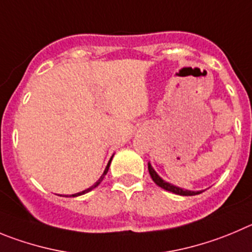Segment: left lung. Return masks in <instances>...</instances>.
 Wrapping results in <instances>:
<instances>
[{"label":"left lung","mask_w":252,"mask_h":252,"mask_svg":"<svg viewBox=\"0 0 252 252\" xmlns=\"http://www.w3.org/2000/svg\"><path fill=\"white\" fill-rule=\"evenodd\" d=\"M148 170H149V174L150 176H152L153 182L155 183V184L158 185V187L163 188V189L168 190V191H171L174 192V194H178V195H184V196H191V195H197L200 194V192L203 191H190V190H184V189H180V188L178 187H174V185L169 184V183L164 182L163 179H161L160 176L158 175V174L155 173L154 169L152 168V165H150L149 163H148Z\"/></svg>","instance_id":"left-lung-1"}]
</instances>
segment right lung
Listing matches in <instances>:
<instances>
[{
  "label": "right lung",
  "mask_w": 252,
  "mask_h": 252,
  "mask_svg": "<svg viewBox=\"0 0 252 252\" xmlns=\"http://www.w3.org/2000/svg\"><path fill=\"white\" fill-rule=\"evenodd\" d=\"M110 161H112V158H110V160H109V163H108V165H107V168H105V170H104V173H103V175L100 176L99 178V180H98L97 183H95V184L94 185H92L91 188H88V189H86V190H83V191H81V192H77V194H73V195H69V196H79V195H83V194H86V192H88V191H91L92 189H94V188H97L98 185L100 184V182H102L103 180V178H104V175L105 174L108 173V169H109V165H110Z\"/></svg>",
  "instance_id": "right-lung-1"
}]
</instances>
